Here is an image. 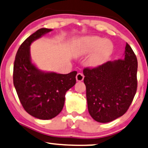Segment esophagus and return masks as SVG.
<instances>
[{
    "mask_svg": "<svg viewBox=\"0 0 148 148\" xmlns=\"http://www.w3.org/2000/svg\"><path fill=\"white\" fill-rule=\"evenodd\" d=\"M84 79V76H83V74H81V73H78L77 74H76V81L78 82H80V81H82Z\"/></svg>",
    "mask_w": 148,
    "mask_h": 148,
    "instance_id": "1",
    "label": "esophagus"
}]
</instances>
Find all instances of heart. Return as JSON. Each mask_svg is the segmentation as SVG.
<instances>
[{
    "label": "heart",
    "instance_id": "b5f03b06",
    "mask_svg": "<svg viewBox=\"0 0 148 148\" xmlns=\"http://www.w3.org/2000/svg\"><path fill=\"white\" fill-rule=\"evenodd\" d=\"M113 43L108 39H102L96 36L83 38L75 51L77 57L89 55L87 64L91 67H97L106 63L113 52Z\"/></svg>",
    "mask_w": 148,
    "mask_h": 148
}]
</instances>
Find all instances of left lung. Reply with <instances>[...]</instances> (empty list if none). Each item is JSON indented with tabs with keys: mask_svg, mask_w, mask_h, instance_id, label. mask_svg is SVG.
Masks as SVG:
<instances>
[{
	"mask_svg": "<svg viewBox=\"0 0 148 148\" xmlns=\"http://www.w3.org/2000/svg\"><path fill=\"white\" fill-rule=\"evenodd\" d=\"M123 55L122 59L83 70L88 111L96 121L105 123L118 119L132 102L137 88L138 62L127 43Z\"/></svg>",
	"mask_w": 148,
	"mask_h": 148,
	"instance_id": "obj_1",
	"label": "left lung"
}]
</instances>
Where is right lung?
<instances>
[{
  "mask_svg": "<svg viewBox=\"0 0 148 148\" xmlns=\"http://www.w3.org/2000/svg\"><path fill=\"white\" fill-rule=\"evenodd\" d=\"M52 30L41 28L29 36L18 49L14 64V85L23 108L42 120L54 118L61 112L65 94L76 84L77 74L44 72L32 61L31 44Z\"/></svg>",
  "mask_w": 148,
  "mask_h": 148,
  "instance_id": "1",
  "label": "right lung"
}]
</instances>
